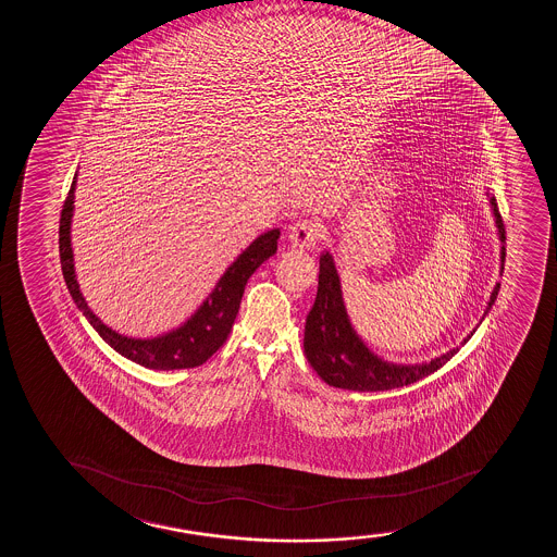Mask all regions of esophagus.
I'll use <instances>...</instances> for the list:
<instances>
[{"instance_id": "obj_1", "label": "esophagus", "mask_w": 557, "mask_h": 557, "mask_svg": "<svg viewBox=\"0 0 557 557\" xmlns=\"http://www.w3.org/2000/svg\"><path fill=\"white\" fill-rule=\"evenodd\" d=\"M323 236V228L320 223H315L312 219H302L292 224L288 231L289 244L297 249H313L318 239Z\"/></svg>"}]
</instances>
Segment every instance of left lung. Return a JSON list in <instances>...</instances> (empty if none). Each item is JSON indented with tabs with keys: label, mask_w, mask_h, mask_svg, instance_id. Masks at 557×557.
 <instances>
[{
	"label": "left lung",
	"mask_w": 557,
	"mask_h": 557,
	"mask_svg": "<svg viewBox=\"0 0 557 557\" xmlns=\"http://www.w3.org/2000/svg\"><path fill=\"white\" fill-rule=\"evenodd\" d=\"M488 202H491V210H493L494 221H496V228H498L499 244H502L499 273H504L506 228H504V221H502L498 205L493 195H488ZM498 292L499 282L494 286L481 321L485 320L486 313L493 308ZM473 333H475V329L468 334L467 338L462 339V344H467ZM457 351H459V347L449 349L441 357H435L429 362H420V364H396V362H388L375 355L352 329L346 305H344L342 284H339L333 255L325 250L320 256L318 295H315V302L307 315V325H305V355L315 373L326 384L344 388V391H392V388L407 386V384L416 383V381L435 373Z\"/></svg>",
	"instance_id": "8db88e82"
}]
</instances>
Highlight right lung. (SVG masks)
<instances>
[{
	"label": "right lung",
	"mask_w": 557,
	"mask_h": 557,
	"mask_svg": "<svg viewBox=\"0 0 557 557\" xmlns=\"http://www.w3.org/2000/svg\"><path fill=\"white\" fill-rule=\"evenodd\" d=\"M76 182L77 174L72 180L71 191L64 200L61 224H59L61 268H63L66 288L71 292L76 307L84 312L85 318L102 336L103 342H108L109 346L116 352H121L122 357L134 360L135 364L145 366L148 370L161 371L184 370V368L205 364L206 360L228 338L234 320L239 312V302L244 297L247 281L256 269L275 255L276 239L281 236V231L273 228L256 237L255 242L231 263V268L224 271V275L219 278L208 299L197 308V312L193 313L184 325L156 338H129L106 325L97 313L90 310L84 295L79 292L71 242Z\"/></svg>",
	"instance_id": "right-lung-1"
}]
</instances>
